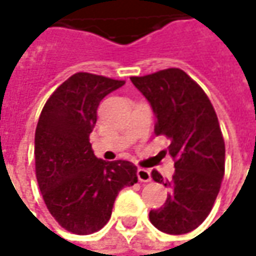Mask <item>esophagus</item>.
<instances>
[{"instance_id":"34e87169","label":"esophagus","mask_w":256,"mask_h":256,"mask_svg":"<svg viewBox=\"0 0 256 256\" xmlns=\"http://www.w3.org/2000/svg\"><path fill=\"white\" fill-rule=\"evenodd\" d=\"M136 176H138V180H140L141 182L151 181V172L148 171V170H144V168H138V171H136Z\"/></svg>"}]
</instances>
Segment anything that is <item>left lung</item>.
Listing matches in <instances>:
<instances>
[{
	"label": "left lung",
	"mask_w": 256,
	"mask_h": 256,
	"mask_svg": "<svg viewBox=\"0 0 256 256\" xmlns=\"http://www.w3.org/2000/svg\"><path fill=\"white\" fill-rule=\"evenodd\" d=\"M132 84L151 104L155 134L171 140L168 154L175 161L171 181L154 170V181L170 188L150 221L165 234L194 231L211 212L225 172V142L210 98L180 68L131 76Z\"/></svg>",
	"instance_id": "8db88e82"
}]
</instances>
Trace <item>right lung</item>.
<instances>
[{
  "label": "right lung",
  "mask_w": 256,
  "mask_h": 256,
  "mask_svg": "<svg viewBox=\"0 0 256 256\" xmlns=\"http://www.w3.org/2000/svg\"><path fill=\"white\" fill-rule=\"evenodd\" d=\"M125 81L76 72L45 102L35 130V172L51 215L66 231L88 235L111 218L125 186L138 182L130 161L106 162L94 155L90 134L98 105Z\"/></svg>",
  "instance_id": "obj_1"
}]
</instances>
